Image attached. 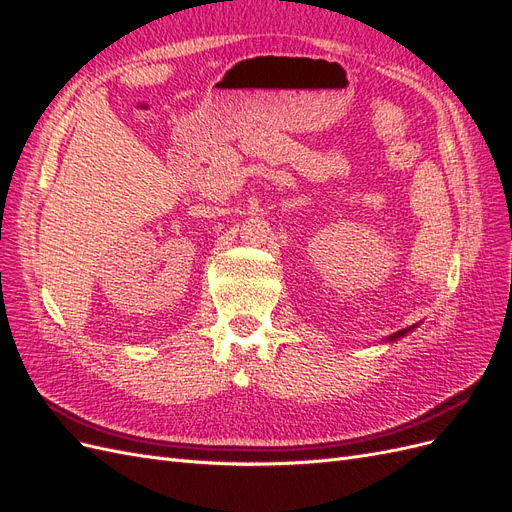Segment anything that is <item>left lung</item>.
Returning a JSON list of instances; mask_svg holds the SVG:
<instances>
[{
	"instance_id": "obj_1",
	"label": "left lung",
	"mask_w": 512,
	"mask_h": 512,
	"mask_svg": "<svg viewBox=\"0 0 512 512\" xmlns=\"http://www.w3.org/2000/svg\"><path fill=\"white\" fill-rule=\"evenodd\" d=\"M418 327V324H412V327H408V329H401V331H397V333H393V335H389L386 339H382V342H386V344H393V342H397V339H401V337H406L410 331H414Z\"/></svg>"
}]
</instances>
